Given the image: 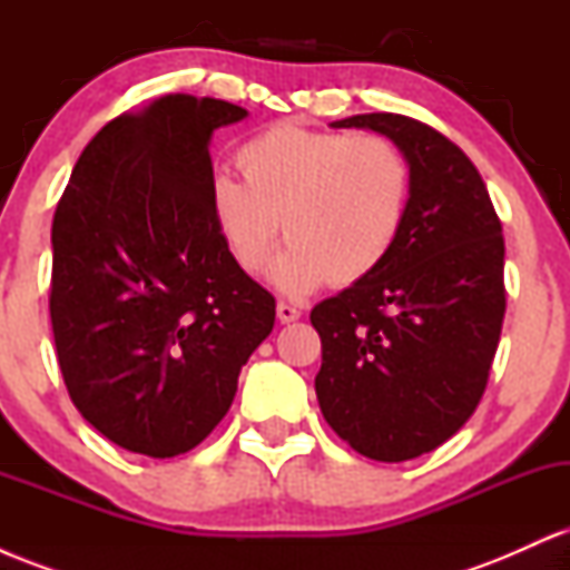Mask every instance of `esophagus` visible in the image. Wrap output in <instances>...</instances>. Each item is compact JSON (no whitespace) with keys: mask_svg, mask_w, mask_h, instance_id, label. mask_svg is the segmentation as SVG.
<instances>
[{"mask_svg":"<svg viewBox=\"0 0 570 570\" xmlns=\"http://www.w3.org/2000/svg\"><path fill=\"white\" fill-rule=\"evenodd\" d=\"M276 316H278L281 324H292V322H297L303 313H299V307H294L289 303H278L276 305Z\"/></svg>","mask_w":570,"mask_h":570,"instance_id":"1","label":"esophagus"}]
</instances>
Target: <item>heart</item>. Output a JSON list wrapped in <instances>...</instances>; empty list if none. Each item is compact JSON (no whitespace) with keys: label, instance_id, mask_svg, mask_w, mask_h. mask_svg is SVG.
Masks as SVG:
<instances>
[{"label":"heart","instance_id":"1","mask_svg":"<svg viewBox=\"0 0 570 570\" xmlns=\"http://www.w3.org/2000/svg\"><path fill=\"white\" fill-rule=\"evenodd\" d=\"M244 179L217 171L208 208L227 257L263 271L273 240L289 246L271 267L286 294L364 281L394 252L410 206V166L381 136L276 122L238 149Z\"/></svg>","mask_w":570,"mask_h":570}]
</instances>
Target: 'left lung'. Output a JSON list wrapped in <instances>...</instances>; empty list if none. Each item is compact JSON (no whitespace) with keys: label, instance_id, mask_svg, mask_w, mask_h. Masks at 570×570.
<instances>
[{"label":"left lung","instance_id":"1","mask_svg":"<svg viewBox=\"0 0 570 570\" xmlns=\"http://www.w3.org/2000/svg\"><path fill=\"white\" fill-rule=\"evenodd\" d=\"M332 128L389 136L410 166V206L389 259L311 311L318 407L356 453L410 461L485 394L507 311L501 219L474 163L426 122L375 112Z\"/></svg>","mask_w":570,"mask_h":570}]
</instances>
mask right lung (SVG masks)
Returning a JSON list of instances; mask_svg holds the SVG:
<instances>
[{
  "label": "right lung",
  "mask_w": 570,
  "mask_h": 570,
  "mask_svg": "<svg viewBox=\"0 0 570 570\" xmlns=\"http://www.w3.org/2000/svg\"><path fill=\"white\" fill-rule=\"evenodd\" d=\"M248 112L171 94L109 120L53 217L50 322L85 421L130 453L174 458L230 410L276 299L227 257L208 141Z\"/></svg>",
  "instance_id": "add662e5"
}]
</instances>
